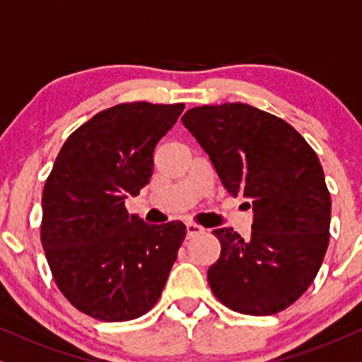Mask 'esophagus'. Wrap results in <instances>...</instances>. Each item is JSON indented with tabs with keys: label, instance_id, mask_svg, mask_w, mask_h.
I'll use <instances>...</instances> for the list:
<instances>
[{
	"label": "esophagus",
	"instance_id": "obj_1",
	"mask_svg": "<svg viewBox=\"0 0 362 362\" xmlns=\"http://www.w3.org/2000/svg\"><path fill=\"white\" fill-rule=\"evenodd\" d=\"M185 226H187V235H189V237L199 235V234H202V232L205 230L204 227L197 226V223H194V222H187Z\"/></svg>",
	"mask_w": 362,
	"mask_h": 362
}]
</instances>
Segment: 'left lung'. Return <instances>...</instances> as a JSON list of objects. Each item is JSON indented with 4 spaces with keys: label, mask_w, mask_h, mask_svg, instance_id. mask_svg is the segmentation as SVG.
Instances as JSON below:
<instances>
[{
    "label": "left lung",
    "mask_w": 362,
    "mask_h": 362,
    "mask_svg": "<svg viewBox=\"0 0 362 362\" xmlns=\"http://www.w3.org/2000/svg\"><path fill=\"white\" fill-rule=\"evenodd\" d=\"M182 123L228 194L254 210L250 239L212 232L222 250L210 289L235 313H281L309 289L329 245L331 195L317 155L294 127L245 103L190 108Z\"/></svg>",
    "instance_id": "left-lung-1"
}]
</instances>
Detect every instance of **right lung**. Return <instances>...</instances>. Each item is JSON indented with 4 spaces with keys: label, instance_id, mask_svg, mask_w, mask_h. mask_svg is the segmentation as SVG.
<instances>
[{
    "label": "right lung",
    "instance_id": "1",
    "mask_svg": "<svg viewBox=\"0 0 362 362\" xmlns=\"http://www.w3.org/2000/svg\"><path fill=\"white\" fill-rule=\"evenodd\" d=\"M184 103H120L68 136L45 182L41 244L53 279L76 309L105 322L157 304L185 239L173 221L148 226L128 214L153 173V150Z\"/></svg>",
    "mask_w": 362,
    "mask_h": 362
}]
</instances>
